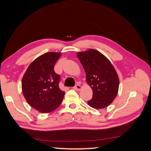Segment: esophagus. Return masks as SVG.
Wrapping results in <instances>:
<instances>
[{
  "mask_svg": "<svg viewBox=\"0 0 151 151\" xmlns=\"http://www.w3.org/2000/svg\"><path fill=\"white\" fill-rule=\"evenodd\" d=\"M74 89L76 91H79L81 89V86L79 84H77L74 87Z\"/></svg>",
  "mask_w": 151,
  "mask_h": 151,
  "instance_id": "esophagus-1",
  "label": "esophagus"
}]
</instances>
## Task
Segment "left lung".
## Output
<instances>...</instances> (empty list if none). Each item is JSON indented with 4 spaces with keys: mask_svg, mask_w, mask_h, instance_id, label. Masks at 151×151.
Returning <instances> with one entry per match:
<instances>
[{
    "mask_svg": "<svg viewBox=\"0 0 151 151\" xmlns=\"http://www.w3.org/2000/svg\"><path fill=\"white\" fill-rule=\"evenodd\" d=\"M86 75V82L93 89L91 107L101 109L110 104L116 96L119 78L111 63L101 53L94 49L77 53Z\"/></svg>",
    "mask_w": 151,
    "mask_h": 151,
    "instance_id": "1",
    "label": "left lung"
}]
</instances>
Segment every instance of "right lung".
Listing matches in <instances>:
<instances>
[{
  "label": "right lung",
  "mask_w": 151,
  "mask_h": 151,
  "mask_svg": "<svg viewBox=\"0 0 151 151\" xmlns=\"http://www.w3.org/2000/svg\"><path fill=\"white\" fill-rule=\"evenodd\" d=\"M60 53L48 52L40 55L27 68L22 79V91L31 107L47 113L60 106L65 92L59 88L60 77L54 65Z\"/></svg>",
  "instance_id": "add662e5"
}]
</instances>
